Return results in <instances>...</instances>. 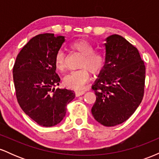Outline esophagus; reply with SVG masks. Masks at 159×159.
Instances as JSON below:
<instances>
[{
    "label": "esophagus",
    "mask_w": 159,
    "mask_h": 159,
    "mask_svg": "<svg viewBox=\"0 0 159 159\" xmlns=\"http://www.w3.org/2000/svg\"><path fill=\"white\" fill-rule=\"evenodd\" d=\"M84 91H75V96L76 97H78V96L84 94Z\"/></svg>",
    "instance_id": "obj_1"
}]
</instances>
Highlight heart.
Here are the masks:
<instances>
[{
  "mask_svg": "<svg viewBox=\"0 0 159 159\" xmlns=\"http://www.w3.org/2000/svg\"><path fill=\"white\" fill-rule=\"evenodd\" d=\"M69 48L81 55L79 63V67L81 69L66 75L63 78V84L68 88L80 90L90 80V72L94 75L102 72L106 66L107 57L105 53L94 51L93 45L84 39L72 42ZM54 63L57 70L59 72L65 70L66 57L63 51L60 50L56 53Z\"/></svg>",
  "mask_w": 159,
  "mask_h": 159,
  "instance_id": "b5f03b06",
  "label": "heart"
}]
</instances>
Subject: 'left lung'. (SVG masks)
Here are the masks:
<instances>
[{"instance_id":"obj_1","label":"left lung","mask_w":159,"mask_h":159,"mask_svg":"<svg viewBox=\"0 0 159 159\" xmlns=\"http://www.w3.org/2000/svg\"><path fill=\"white\" fill-rule=\"evenodd\" d=\"M107 63L92 89L96 96L91 111L96 121L114 126L130 117L143 97L146 68L137 48L123 36L105 39Z\"/></svg>"}]
</instances>
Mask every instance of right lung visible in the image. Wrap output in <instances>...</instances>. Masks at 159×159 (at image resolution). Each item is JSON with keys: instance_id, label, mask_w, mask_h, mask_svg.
<instances>
[{"instance_id": "obj_1", "label": "right lung", "mask_w": 159, "mask_h": 159, "mask_svg": "<svg viewBox=\"0 0 159 159\" xmlns=\"http://www.w3.org/2000/svg\"><path fill=\"white\" fill-rule=\"evenodd\" d=\"M65 42L63 36L43 34L33 37L20 51L13 66L16 98L27 116L39 125L51 127L65 116L74 91L54 88L61 78L54 56Z\"/></svg>"}]
</instances>
